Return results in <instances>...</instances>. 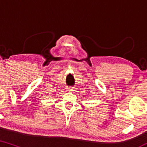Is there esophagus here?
Here are the masks:
<instances>
[{"mask_svg":"<svg viewBox=\"0 0 147 147\" xmlns=\"http://www.w3.org/2000/svg\"><path fill=\"white\" fill-rule=\"evenodd\" d=\"M73 89H74L73 87H68V91H69V92H72V91H73Z\"/></svg>","mask_w":147,"mask_h":147,"instance_id":"1","label":"esophagus"}]
</instances>
